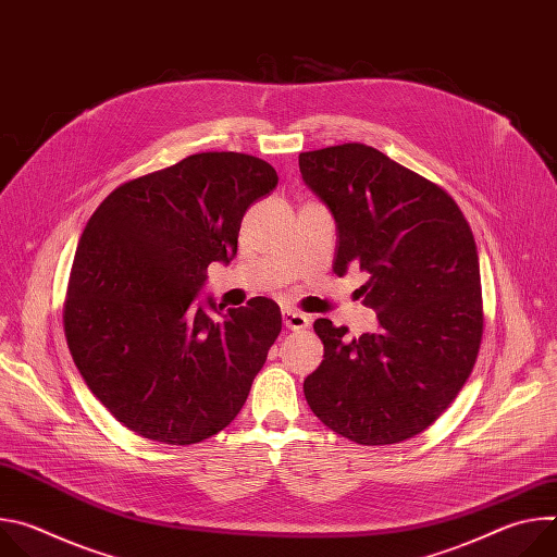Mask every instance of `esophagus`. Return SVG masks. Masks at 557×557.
<instances>
[{"mask_svg":"<svg viewBox=\"0 0 557 557\" xmlns=\"http://www.w3.org/2000/svg\"><path fill=\"white\" fill-rule=\"evenodd\" d=\"M282 320H284V326L288 331H304L310 324L308 317L304 312H297V310H284Z\"/></svg>","mask_w":557,"mask_h":557,"instance_id":"obj_1","label":"esophagus"}]
</instances>
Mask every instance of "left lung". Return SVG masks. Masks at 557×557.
I'll use <instances>...</instances> for the list:
<instances>
[{"instance_id":"8db88e82","label":"left lung","mask_w":557,"mask_h":557,"mask_svg":"<svg viewBox=\"0 0 557 557\" xmlns=\"http://www.w3.org/2000/svg\"><path fill=\"white\" fill-rule=\"evenodd\" d=\"M304 185L337 226L333 271L359 288L376 333L317 320L324 361L304 381L310 410L359 445L421 434L456 399L483 337L481 269L471 228L434 183L383 151L346 143L299 153Z\"/></svg>"}]
</instances>
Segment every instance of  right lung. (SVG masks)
Segmentation results:
<instances>
[{"label":"right lung","instance_id":"add662e5","mask_svg":"<svg viewBox=\"0 0 557 557\" xmlns=\"http://www.w3.org/2000/svg\"><path fill=\"white\" fill-rule=\"evenodd\" d=\"M275 187L262 158L205 151L116 187L88 220L65 339L90 392L138 436L191 445L243 410L282 331L280 306L194 299L207 267L235 258L247 209Z\"/></svg>","mask_w":557,"mask_h":557}]
</instances>
